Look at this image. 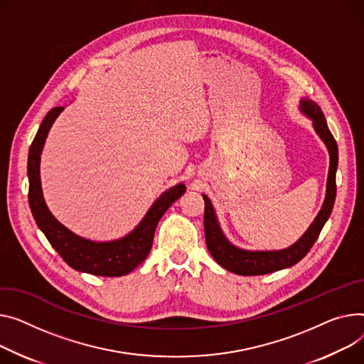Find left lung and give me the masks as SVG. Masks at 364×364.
Wrapping results in <instances>:
<instances>
[{
    "label": "left lung",
    "mask_w": 364,
    "mask_h": 364,
    "mask_svg": "<svg viewBox=\"0 0 364 364\" xmlns=\"http://www.w3.org/2000/svg\"><path fill=\"white\" fill-rule=\"evenodd\" d=\"M300 109L303 114H306L311 121L313 127L319 134V137L326 144L329 151V173H328V181H326V196L322 205L321 212L314 218V221L309 227V230L296 241L293 246H289L284 250H269V252H253V250H245L238 249L234 245H231L224 235L218 218L215 215V209L208 199L206 195H203L205 200V238L206 246L212 257L220 263L223 268H225L230 272H234L237 275H264L271 274L275 271H281L289 266L296 264L300 262L311 249L314 241L318 240L325 223L331 216L335 196H336V166H338V146L336 141L332 136V133L328 129L325 115L321 109V107L307 98L301 100Z\"/></svg>",
    "instance_id": "obj_1"
}]
</instances>
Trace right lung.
Instances as JSON below:
<instances>
[{
    "mask_svg": "<svg viewBox=\"0 0 364 364\" xmlns=\"http://www.w3.org/2000/svg\"><path fill=\"white\" fill-rule=\"evenodd\" d=\"M63 107L53 108L42 121V124L29 148L28 177H29V206L32 215L51 246L63 260L79 272L100 277H123L132 272L151 252L156 225L165 210L171 206L186 191L183 183L168 188L155 200L141 223L126 237L112 241H96L83 238L71 232L60 224L48 209L41 187L39 164L45 139L54 124Z\"/></svg>",
    "mask_w": 364,
    "mask_h": 364,
    "instance_id": "obj_1",
    "label": "right lung"
}]
</instances>
